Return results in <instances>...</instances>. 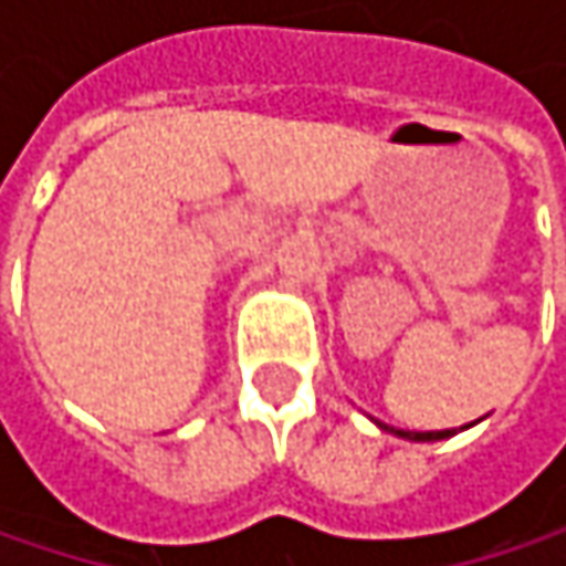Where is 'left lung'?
Listing matches in <instances>:
<instances>
[{"mask_svg": "<svg viewBox=\"0 0 566 566\" xmlns=\"http://www.w3.org/2000/svg\"><path fill=\"white\" fill-rule=\"evenodd\" d=\"M387 429V426H384ZM396 436H402V439H416V442H432V439H446V436H452L449 429H439V432H406V429H394Z\"/></svg>", "mask_w": 566, "mask_h": 566, "instance_id": "left-lung-1", "label": "left lung"}]
</instances>
